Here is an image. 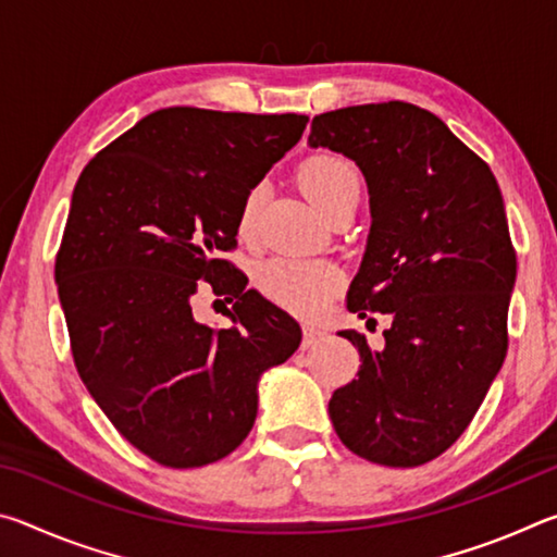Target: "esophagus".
<instances>
[{
  "mask_svg": "<svg viewBox=\"0 0 557 557\" xmlns=\"http://www.w3.org/2000/svg\"><path fill=\"white\" fill-rule=\"evenodd\" d=\"M301 334H305V338H301V346H305V348L314 346L317 342H322V338H324V332H322V329L309 326V324L301 326Z\"/></svg>",
  "mask_w": 557,
  "mask_h": 557,
  "instance_id": "34e87169",
  "label": "esophagus"
}]
</instances>
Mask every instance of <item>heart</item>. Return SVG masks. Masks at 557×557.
I'll use <instances>...</instances> for the list:
<instances>
[{
  "label": "heart",
  "instance_id": "obj_1",
  "mask_svg": "<svg viewBox=\"0 0 557 557\" xmlns=\"http://www.w3.org/2000/svg\"><path fill=\"white\" fill-rule=\"evenodd\" d=\"M299 186L324 215L332 213L348 196L361 191V176L348 159L338 154L309 157L299 166ZM262 203V188L248 191L240 209V233H250ZM258 287L275 305L299 317H317L324 312L329 299L342 287V272L329 262L275 258L258 272Z\"/></svg>",
  "mask_w": 557,
  "mask_h": 557
}]
</instances>
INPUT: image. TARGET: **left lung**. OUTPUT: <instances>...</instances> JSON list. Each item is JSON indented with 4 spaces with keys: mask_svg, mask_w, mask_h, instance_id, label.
Wrapping results in <instances>:
<instances>
[{
    "mask_svg": "<svg viewBox=\"0 0 557 557\" xmlns=\"http://www.w3.org/2000/svg\"><path fill=\"white\" fill-rule=\"evenodd\" d=\"M309 147L366 176L371 233L346 307L393 317L379 351L338 332L361 369L329 418L354 455L420 467L459 440L506 358L516 250L502 188L445 122L400 100L317 115Z\"/></svg>",
    "mask_w": 557,
    "mask_h": 557,
    "instance_id": "1",
    "label": "left lung"
}]
</instances>
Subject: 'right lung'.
<instances>
[{"label": "right lung", "instance_id": "1", "mask_svg": "<svg viewBox=\"0 0 557 557\" xmlns=\"http://www.w3.org/2000/svg\"><path fill=\"white\" fill-rule=\"evenodd\" d=\"M307 115L164 108L90 159L73 188L55 285L81 381L129 445L172 469L228 457L258 414V381L301 329L245 289L221 252ZM199 278L236 299L231 330L199 325Z\"/></svg>", "mask_w": 557, "mask_h": 557}]
</instances>
